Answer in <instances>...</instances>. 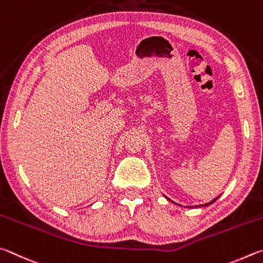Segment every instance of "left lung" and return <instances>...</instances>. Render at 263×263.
I'll use <instances>...</instances> for the list:
<instances>
[{
	"mask_svg": "<svg viewBox=\"0 0 263 263\" xmlns=\"http://www.w3.org/2000/svg\"><path fill=\"white\" fill-rule=\"evenodd\" d=\"M218 197H219V196H217V197H215V199H214L213 201H211V202H208V203H205V204H201V205H195V206H194V205H193V206H192V205H190V206H187V208H200V206H208V205H210L211 203H214V202H215L216 200H217V199H218ZM166 199H167V197H166ZM167 200H170V199H167ZM171 202H172V201H171ZM173 203H174V202H173Z\"/></svg>",
	"mask_w": 263,
	"mask_h": 263,
	"instance_id": "1",
	"label": "left lung"
}]
</instances>
